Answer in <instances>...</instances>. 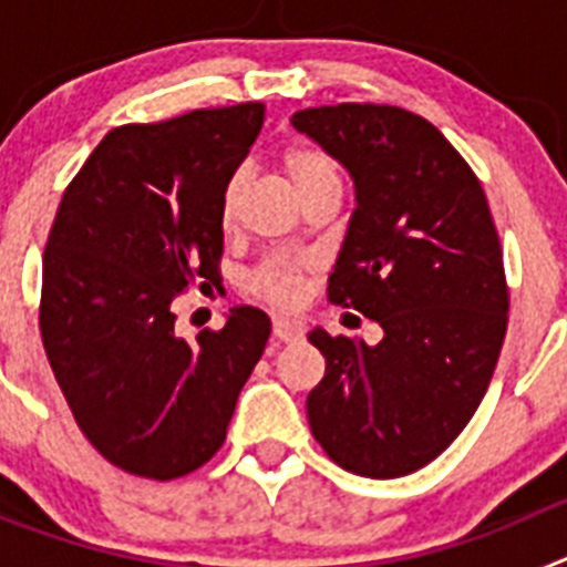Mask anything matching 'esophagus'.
Segmentation results:
<instances>
[{
	"mask_svg": "<svg viewBox=\"0 0 567 567\" xmlns=\"http://www.w3.org/2000/svg\"><path fill=\"white\" fill-rule=\"evenodd\" d=\"M303 332H307V327H303V323L295 318H275L272 320V334L278 340H284V343H295V340L303 338Z\"/></svg>",
	"mask_w": 567,
	"mask_h": 567,
	"instance_id": "obj_1",
	"label": "esophagus"
}]
</instances>
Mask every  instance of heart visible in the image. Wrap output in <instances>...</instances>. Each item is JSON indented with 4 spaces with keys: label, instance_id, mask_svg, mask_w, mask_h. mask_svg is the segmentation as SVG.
<instances>
[{
    "label": "heart",
    "instance_id": "heart-1",
    "mask_svg": "<svg viewBox=\"0 0 567 567\" xmlns=\"http://www.w3.org/2000/svg\"><path fill=\"white\" fill-rule=\"evenodd\" d=\"M280 167L287 175L289 187L298 195L300 204H307L315 195L327 193V189H340V175L334 162L327 153H320L315 147H303V144H292L280 153ZM249 184V169L238 167L224 184L221 193V227L235 229L240 215V204H244V193H247ZM307 258H298V255H272L249 275V292L260 300H269V303H278V307H289L303 292V280L309 272Z\"/></svg>",
    "mask_w": 567,
    "mask_h": 567
}]
</instances>
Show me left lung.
<instances>
[{
    "label": "left lung",
    "instance_id": "obj_1",
    "mask_svg": "<svg viewBox=\"0 0 567 567\" xmlns=\"http://www.w3.org/2000/svg\"><path fill=\"white\" fill-rule=\"evenodd\" d=\"M292 124L354 182L329 300L383 329L374 346L309 332L327 358L309 425L340 468L403 477L454 443L491 383L508 327L497 227L474 169L423 115L334 104Z\"/></svg>",
    "mask_w": 567,
    "mask_h": 567
}]
</instances>
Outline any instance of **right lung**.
Wrapping results in <instances>:
<instances>
[{"label":"right lung","instance_id":"obj_1","mask_svg":"<svg viewBox=\"0 0 567 567\" xmlns=\"http://www.w3.org/2000/svg\"><path fill=\"white\" fill-rule=\"evenodd\" d=\"M264 104L110 130L64 189L42 260L39 329L84 437L135 477L175 480L227 440L272 323L235 307L224 329L175 332L173 298L221 280V193Z\"/></svg>","mask_w":567,"mask_h":567}]
</instances>
